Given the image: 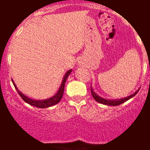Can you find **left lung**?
Here are the masks:
<instances>
[{"mask_svg": "<svg viewBox=\"0 0 150 150\" xmlns=\"http://www.w3.org/2000/svg\"><path fill=\"white\" fill-rule=\"evenodd\" d=\"M138 92H139V89H138L137 91H135L133 94H132L130 96H127V97H125V98L119 99V100H108V99L102 98V97H100V96H98V95L93 91V88H92L91 86V93L92 95H93V97L94 98V100H96V101H97L98 103H102V104L104 105H108V106H117V105L121 104V103H125V101L128 100L129 99H131L134 96H135V95L137 94Z\"/></svg>", "mask_w": 150, "mask_h": 150, "instance_id": "obj_1", "label": "left lung"}]
</instances>
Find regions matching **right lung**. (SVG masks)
<instances>
[{"label":"right lung","mask_w":150,"mask_h":150,"mask_svg":"<svg viewBox=\"0 0 150 150\" xmlns=\"http://www.w3.org/2000/svg\"><path fill=\"white\" fill-rule=\"evenodd\" d=\"M71 69L70 70H68L67 72H66L65 75L64 76L63 80H62V82H61V85L59 89L57 92V93L53 96L52 97L49 99H46V100H34V99H31L26 96L25 95L22 93V92H20L18 89L17 86H16V85L15 84V82L12 80L13 85H14V86L16 89V90L18 91V94H19V96H21L22 98V100H24L25 102L27 103H29L31 106H33V107H39V108H47V107H50L51 106H54V105L57 104V103H58L60 102V100H61L62 98V96H63L64 94V85H65L66 80L68 79V75H70V73L71 72Z\"/></svg>","instance_id":"obj_1"}]
</instances>
